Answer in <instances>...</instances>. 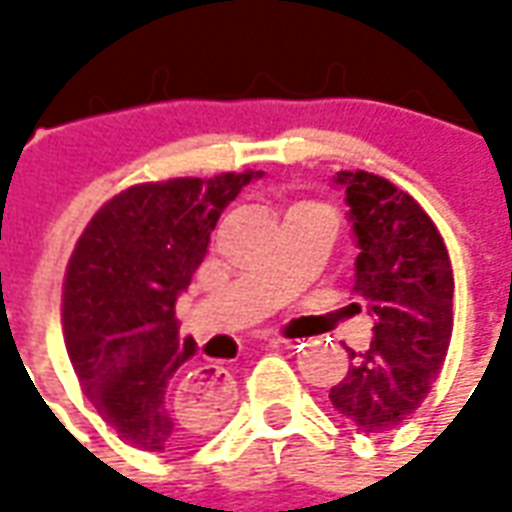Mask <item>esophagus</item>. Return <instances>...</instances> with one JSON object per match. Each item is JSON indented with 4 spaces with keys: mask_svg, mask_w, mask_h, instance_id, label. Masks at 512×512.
I'll list each match as a JSON object with an SVG mask.
<instances>
[{
    "mask_svg": "<svg viewBox=\"0 0 512 512\" xmlns=\"http://www.w3.org/2000/svg\"><path fill=\"white\" fill-rule=\"evenodd\" d=\"M285 343H288V340H285V337H279V334H271V337H268V345H285ZM189 386L191 389H202L205 381H202V376L194 373V376H189Z\"/></svg>",
    "mask_w": 512,
    "mask_h": 512,
    "instance_id": "1",
    "label": "esophagus"
}]
</instances>
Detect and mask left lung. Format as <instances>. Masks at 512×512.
<instances>
[{"label": "left lung", "instance_id": "left-lung-1", "mask_svg": "<svg viewBox=\"0 0 512 512\" xmlns=\"http://www.w3.org/2000/svg\"><path fill=\"white\" fill-rule=\"evenodd\" d=\"M354 227V293L376 318L329 400L362 433L406 422L439 378L452 337V266L436 224L414 197L370 172H337Z\"/></svg>", "mask_w": 512, "mask_h": 512}]
</instances>
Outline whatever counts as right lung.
Here are the masks:
<instances>
[{
  "label": "right lung",
  "mask_w": 512,
  "mask_h": 512,
  "mask_svg": "<svg viewBox=\"0 0 512 512\" xmlns=\"http://www.w3.org/2000/svg\"><path fill=\"white\" fill-rule=\"evenodd\" d=\"M263 172L175 178L120 191L95 213L65 277V345L84 395L117 436L145 452L180 450L230 406L224 373L189 386L194 340L175 301L205 260L222 211Z\"/></svg>",
  "instance_id": "1"
}]
</instances>
